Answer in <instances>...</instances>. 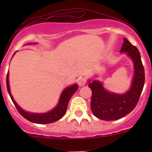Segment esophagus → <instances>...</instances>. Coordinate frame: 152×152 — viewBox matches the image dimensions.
Here are the masks:
<instances>
[{"instance_id":"obj_1","label":"esophagus","mask_w":152,"mask_h":152,"mask_svg":"<svg viewBox=\"0 0 152 152\" xmlns=\"http://www.w3.org/2000/svg\"><path fill=\"white\" fill-rule=\"evenodd\" d=\"M86 81L84 78L81 77L78 79V85H79V86H84V85L86 84Z\"/></svg>"}]
</instances>
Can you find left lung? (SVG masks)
<instances>
[{"instance_id":"8db88e82","label":"left lung","mask_w":152,"mask_h":152,"mask_svg":"<svg viewBox=\"0 0 152 152\" xmlns=\"http://www.w3.org/2000/svg\"><path fill=\"white\" fill-rule=\"evenodd\" d=\"M121 52L127 53L134 64L133 81L126 93L118 94L108 91L99 81L94 80L88 83L92 91L91 109L94 116L100 119L113 121L129 114L137 106L144 88L145 74L138 48L124 38Z\"/></svg>"}]
</instances>
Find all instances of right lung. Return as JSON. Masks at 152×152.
<instances>
[{
    "instance_id": "obj_1",
    "label": "right lung",
    "mask_w": 152,
    "mask_h": 152,
    "mask_svg": "<svg viewBox=\"0 0 152 152\" xmlns=\"http://www.w3.org/2000/svg\"><path fill=\"white\" fill-rule=\"evenodd\" d=\"M34 43L36 44V43ZM29 44H33V43H29ZM8 75H9V74L8 72L6 76V86L12 102L14 104L15 108L18 110L19 114L21 115L23 117L27 119L28 121L33 122V123L46 124L53 123V122L58 121L60 118H61L64 116V115L65 114L66 109H67L68 104H69L71 97L72 96L73 94L78 89L77 84H74L73 86L66 88L63 91L61 95L58 104H57V106L53 110H51L49 112L44 113V114H35V113L27 112V111L23 110L18 105V104L15 102L13 96H12L10 91L9 82H8Z\"/></svg>"
}]
</instances>
